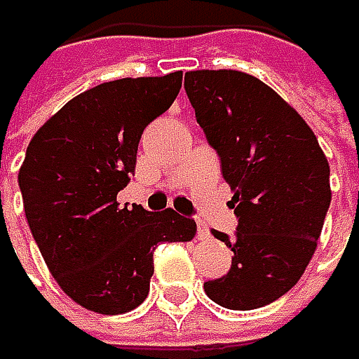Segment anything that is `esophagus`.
<instances>
[{"instance_id": "1", "label": "esophagus", "mask_w": 359, "mask_h": 359, "mask_svg": "<svg viewBox=\"0 0 359 359\" xmlns=\"http://www.w3.org/2000/svg\"><path fill=\"white\" fill-rule=\"evenodd\" d=\"M197 237L199 239H210L212 233H210V226L205 222H197Z\"/></svg>"}]
</instances>
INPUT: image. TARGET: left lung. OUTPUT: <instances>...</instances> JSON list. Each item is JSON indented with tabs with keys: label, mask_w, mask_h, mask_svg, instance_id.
I'll return each instance as SVG.
<instances>
[{
	"label": "left lung",
	"mask_w": 359,
	"mask_h": 359,
	"mask_svg": "<svg viewBox=\"0 0 359 359\" xmlns=\"http://www.w3.org/2000/svg\"><path fill=\"white\" fill-rule=\"evenodd\" d=\"M184 89L239 218L231 270L203 285L229 310L285 295L310 264L330 205V168L314 130L274 89L239 70H191Z\"/></svg>",
	"instance_id": "obj_1"
}]
</instances>
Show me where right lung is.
<instances>
[{
  "label": "right lung",
  "instance_id": "1",
  "mask_svg": "<svg viewBox=\"0 0 359 359\" xmlns=\"http://www.w3.org/2000/svg\"><path fill=\"white\" fill-rule=\"evenodd\" d=\"M182 72L102 83L57 109L31 139L18 182L39 251L79 306L116 316L149 293L154 251L197 224L175 210L120 208L143 128L177 100Z\"/></svg>",
  "mask_w": 359,
  "mask_h": 359
}]
</instances>
